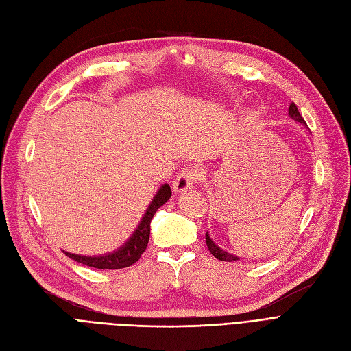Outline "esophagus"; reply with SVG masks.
Here are the masks:
<instances>
[{"label":"esophagus","instance_id":"1","mask_svg":"<svg viewBox=\"0 0 351 351\" xmlns=\"http://www.w3.org/2000/svg\"><path fill=\"white\" fill-rule=\"evenodd\" d=\"M198 178H199L198 169H185V171L180 172L173 180V191L176 193L188 192L189 189L193 188V185L197 184Z\"/></svg>","mask_w":351,"mask_h":351}]
</instances>
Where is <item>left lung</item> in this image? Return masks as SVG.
Masks as SVG:
<instances>
[{
    "instance_id": "left-lung-1",
    "label": "left lung",
    "mask_w": 351,
    "mask_h": 351,
    "mask_svg": "<svg viewBox=\"0 0 351 351\" xmlns=\"http://www.w3.org/2000/svg\"><path fill=\"white\" fill-rule=\"evenodd\" d=\"M288 112H289L291 119H293L295 121L306 125L305 120L302 119V115L300 114V111H298V108H296V106H295L293 102L289 106V111H288ZM205 241H206V245H208V250L211 252V254H213L215 258H218V261H221V262H236V261H240L239 256L231 254V253H228L227 250H223L221 247H218V245H217V244L213 241V239L210 237L208 231H206V234H205Z\"/></svg>"
}]
</instances>
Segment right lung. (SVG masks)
Masks as SVG:
<instances>
[{
  "label": "right lung",
  "instance_id": "right-lung-1",
  "mask_svg": "<svg viewBox=\"0 0 351 351\" xmlns=\"http://www.w3.org/2000/svg\"><path fill=\"white\" fill-rule=\"evenodd\" d=\"M171 197H172L171 186L167 184H163L159 188V191L156 192V195L149 204L146 213L143 214L141 221L134 230L133 234L130 236V239L117 250L108 254H101V256H82V254H75L68 252H64V254L77 263H82L85 266L95 267V269L115 270V269H123V267L134 265L147 247L149 237H150V223H152L153 215L165 202L169 201Z\"/></svg>",
  "mask_w": 351,
  "mask_h": 351
}]
</instances>
